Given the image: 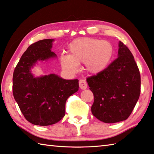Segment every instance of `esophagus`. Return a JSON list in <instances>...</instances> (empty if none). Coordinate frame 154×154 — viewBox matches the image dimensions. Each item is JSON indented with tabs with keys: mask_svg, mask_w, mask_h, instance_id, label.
Wrapping results in <instances>:
<instances>
[{
	"mask_svg": "<svg viewBox=\"0 0 154 154\" xmlns=\"http://www.w3.org/2000/svg\"><path fill=\"white\" fill-rule=\"evenodd\" d=\"M79 88L82 90H85L87 88V83L85 79H80L79 82Z\"/></svg>",
	"mask_w": 154,
	"mask_h": 154,
	"instance_id": "esophagus-1",
	"label": "esophagus"
}]
</instances>
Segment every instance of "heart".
I'll return each instance as SVG.
<instances>
[{"instance_id": "1", "label": "heart", "mask_w": 154, "mask_h": 154, "mask_svg": "<svg viewBox=\"0 0 154 154\" xmlns=\"http://www.w3.org/2000/svg\"><path fill=\"white\" fill-rule=\"evenodd\" d=\"M70 55H62L61 64L65 70L77 72L79 63L84 62L88 72L97 75L108 66L114 53L112 44L97 38L77 39L69 46Z\"/></svg>"}]
</instances>
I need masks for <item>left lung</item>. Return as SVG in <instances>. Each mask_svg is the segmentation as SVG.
I'll list each match as a JSON object with an SVG mask.
<instances>
[{
    "mask_svg": "<svg viewBox=\"0 0 154 154\" xmlns=\"http://www.w3.org/2000/svg\"><path fill=\"white\" fill-rule=\"evenodd\" d=\"M118 56L103 72L87 78L94 94L93 116L106 123L125 121L140 94V75L130 49L119 42Z\"/></svg>",
    "mask_w": 154,
    "mask_h": 154,
    "instance_id": "obj_1",
    "label": "left lung"
}]
</instances>
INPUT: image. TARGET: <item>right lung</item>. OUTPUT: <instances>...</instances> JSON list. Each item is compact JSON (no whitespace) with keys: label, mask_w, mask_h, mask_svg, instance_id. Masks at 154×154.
<instances>
[{"label":"right lung","mask_w":154,"mask_h":154,"mask_svg":"<svg viewBox=\"0 0 154 154\" xmlns=\"http://www.w3.org/2000/svg\"><path fill=\"white\" fill-rule=\"evenodd\" d=\"M53 39L39 40L29 46L14 69L13 94L26 120L47 126L65 116L67 99L79 90V80L64 79L55 74L34 77L31 72L38 61L55 57L51 51Z\"/></svg>","instance_id":"right-lung-1"}]
</instances>
